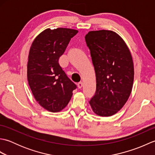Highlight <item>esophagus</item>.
Returning a JSON list of instances; mask_svg holds the SVG:
<instances>
[{"label":"esophagus","instance_id":"esophagus-1","mask_svg":"<svg viewBox=\"0 0 155 155\" xmlns=\"http://www.w3.org/2000/svg\"><path fill=\"white\" fill-rule=\"evenodd\" d=\"M77 86H78V88H81L82 87H83V83H82V82H80V83H78L77 84Z\"/></svg>","mask_w":155,"mask_h":155}]
</instances>
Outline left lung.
I'll list each match as a JSON object with an SVG mask.
<instances>
[{
    "mask_svg": "<svg viewBox=\"0 0 155 155\" xmlns=\"http://www.w3.org/2000/svg\"><path fill=\"white\" fill-rule=\"evenodd\" d=\"M96 74L97 88L89 101L95 114L110 117L126 103L132 91L134 65L123 39L112 31H90L85 36Z\"/></svg>",
    "mask_w": 155,
    "mask_h": 155,
    "instance_id": "8db88e82",
    "label": "left lung"
}]
</instances>
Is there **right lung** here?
I'll use <instances>...</instances> for the list:
<instances>
[{
    "mask_svg": "<svg viewBox=\"0 0 155 155\" xmlns=\"http://www.w3.org/2000/svg\"><path fill=\"white\" fill-rule=\"evenodd\" d=\"M77 33L74 29L47 28L32 43L27 64L28 84L36 101L48 111L63 109L77 88L62 69L58 59Z\"/></svg>",
    "mask_w": 155,
    "mask_h": 155,
    "instance_id": "right-lung-1",
    "label": "right lung"
}]
</instances>
